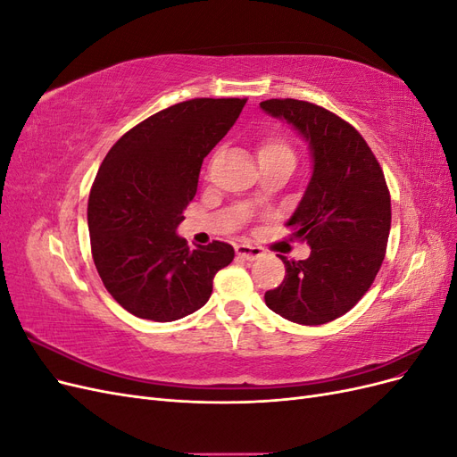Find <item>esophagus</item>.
Returning <instances> with one entry per match:
<instances>
[{
    "instance_id": "34e87169",
    "label": "esophagus",
    "mask_w": 457,
    "mask_h": 457,
    "mask_svg": "<svg viewBox=\"0 0 457 457\" xmlns=\"http://www.w3.org/2000/svg\"><path fill=\"white\" fill-rule=\"evenodd\" d=\"M262 253V247H257V245H250V244H238L237 245V255L242 257V259H247V261H255L259 259Z\"/></svg>"
}]
</instances>
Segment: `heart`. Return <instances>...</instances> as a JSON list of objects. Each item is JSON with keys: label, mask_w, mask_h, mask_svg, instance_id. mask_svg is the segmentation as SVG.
I'll list each match as a JSON object with an SVG mask.
<instances>
[{"label": "heart", "mask_w": 457, "mask_h": 457, "mask_svg": "<svg viewBox=\"0 0 457 457\" xmlns=\"http://www.w3.org/2000/svg\"><path fill=\"white\" fill-rule=\"evenodd\" d=\"M257 160L259 165H269V163H295V152L286 139L282 137H265L257 145Z\"/></svg>", "instance_id": "b5f03b06"}]
</instances>
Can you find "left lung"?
Segmentation results:
<instances>
[{"instance_id":"1","label":"left lung","mask_w":457,"mask_h":457,"mask_svg":"<svg viewBox=\"0 0 457 457\" xmlns=\"http://www.w3.org/2000/svg\"><path fill=\"white\" fill-rule=\"evenodd\" d=\"M309 143L312 175L289 217L292 237L311 245L303 261H287L286 278L265 294L270 311L303 326L349 312L376 280L391 230V195L371 148L351 123L295 99L262 101Z\"/></svg>"}]
</instances>
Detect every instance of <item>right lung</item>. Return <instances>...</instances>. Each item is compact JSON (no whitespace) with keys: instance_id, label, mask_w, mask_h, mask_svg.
I'll return each mask as SVG.
<instances>
[{"instance_id":"right-lung-1","label":"right lung","mask_w":457,"mask_h":457,"mask_svg":"<svg viewBox=\"0 0 457 457\" xmlns=\"http://www.w3.org/2000/svg\"><path fill=\"white\" fill-rule=\"evenodd\" d=\"M247 99H192L160 110L108 150L89 192L91 253L108 294L128 312L173 322L204 307L234 247L190 250L177 237L204 158Z\"/></svg>"}]
</instances>
